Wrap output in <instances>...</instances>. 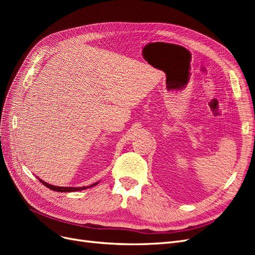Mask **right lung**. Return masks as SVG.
<instances>
[{
	"label": "right lung",
	"mask_w": 255,
	"mask_h": 255,
	"mask_svg": "<svg viewBox=\"0 0 255 255\" xmlns=\"http://www.w3.org/2000/svg\"><path fill=\"white\" fill-rule=\"evenodd\" d=\"M38 180H39L45 187H48L49 189H51V190H54V191H58V192H71V191H79V190H83V189H86V188H89V187H92V186H96V185L99 183V182H97V183H94V184H91V185H89V186H85V187H63V186H55V185H51V184H49V183H47V182H44V181H42L41 179H39V177H38Z\"/></svg>",
	"instance_id": "add662e5"
}]
</instances>
